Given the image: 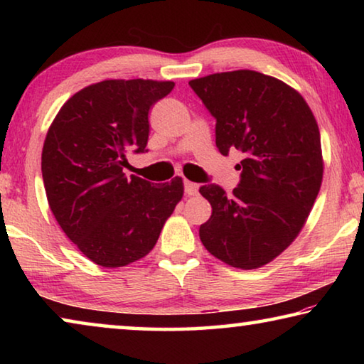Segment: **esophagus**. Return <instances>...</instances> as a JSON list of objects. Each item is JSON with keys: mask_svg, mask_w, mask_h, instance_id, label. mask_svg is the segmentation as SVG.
Returning a JSON list of instances; mask_svg holds the SVG:
<instances>
[{"mask_svg": "<svg viewBox=\"0 0 364 364\" xmlns=\"http://www.w3.org/2000/svg\"><path fill=\"white\" fill-rule=\"evenodd\" d=\"M197 189H199V184H196L193 181H184V193L186 196H196L197 194Z\"/></svg>", "mask_w": 364, "mask_h": 364, "instance_id": "1", "label": "esophagus"}]
</instances>
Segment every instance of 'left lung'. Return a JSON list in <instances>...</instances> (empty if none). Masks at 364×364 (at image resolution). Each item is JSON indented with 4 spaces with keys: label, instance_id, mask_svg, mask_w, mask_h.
I'll list each match as a JSON object with an SVG mask.
<instances>
[{
    "label": "left lung",
    "instance_id": "1",
    "mask_svg": "<svg viewBox=\"0 0 364 364\" xmlns=\"http://www.w3.org/2000/svg\"><path fill=\"white\" fill-rule=\"evenodd\" d=\"M189 85L217 119L218 151L244 156L232 194L218 184L199 189L212 205L200 241L230 267L260 268L299 236L321 188L316 119L297 90L255 70L212 73Z\"/></svg>",
    "mask_w": 364,
    "mask_h": 364
}]
</instances>
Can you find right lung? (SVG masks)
I'll return each mask as SVG.
<instances>
[{"mask_svg": "<svg viewBox=\"0 0 364 364\" xmlns=\"http://www.w3.org/2000/svg\"><path fill=\"white\" fill-rule=\"evenodd\" d=\"M173 82L104 80L80 90L49 127L41 152L48 204L65 236L100 267H127L154 249L183 199L180 176L152 184L123 167L146 152L151 107Z\"/></svg>", "mask_w": 364, "mask_h": 364, "instance_id": "add662e5", "label": "right lung"}]
</instances>
